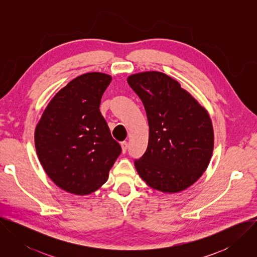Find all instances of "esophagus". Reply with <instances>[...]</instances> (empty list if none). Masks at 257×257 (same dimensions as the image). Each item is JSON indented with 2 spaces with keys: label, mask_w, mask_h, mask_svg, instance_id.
Returning a JSON list of instances; mask_svg holds the SVG:
<instances>
[{
  "label": "esophagus",
  "mask_w": 257,
  "mask_h": 257,
  "mask_svg": "<svg viewBox=\"0 0 257 257\" xmlns=\"http://www.w3.org/2000/svg\"><path fill=\"white\" fill-rule=\"evenodd\" d=\"M121 148H122V153L125 154L128 150V142L127 141H123L121 142Z\"/></svg>",
  "instance_id": "obj_1"
}]
</instances>
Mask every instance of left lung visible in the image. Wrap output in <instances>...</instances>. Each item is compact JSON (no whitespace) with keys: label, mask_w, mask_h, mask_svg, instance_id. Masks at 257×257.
I'll list each match as a JSON object with an SVG mask.
<instances>
[{"label":"left lung","mask_w":257,"mask_h":257,"mask_svg":"<svg viewBox=\"0 0 257 257\" xmlns=\"http://www.w3.org/2000/svg\"><path fill=\"white\" fill-rule=\"evenodd\" d=\"M127 82L141 99L150 126L148 149L134 162L137 173L153 189L185 190L211 159L214 136L207 111L165 73H137Z\"/></svg>","instance_id":"1"}]
</instances>
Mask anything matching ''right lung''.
I'll list each match as a JSON object with an SVG mask.
<instances>
[{"label":"right lung","mask_w":257,"mask_h":257,"mask_svg":"<svg viewBox=\"0 0 257 257\" xmlns=\"http://www.w3.org/2000/svg\"><path fill=\"white\" fill-rule=\"evenodd\" d=\"M111 81L112 76L99 72L74 78L56 93L36 125L39 160L55 184L69 193L97 190L121 154L99 111Z\"/></svg>","instance_id":"add662e5"}]
</instances>
